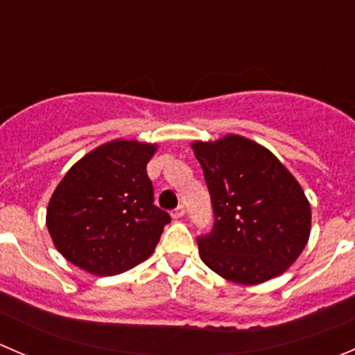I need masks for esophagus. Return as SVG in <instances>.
<instances>
[{"mask_svg":"<svg viewBox=\"0 0 355 355\" xmlns=\"http://www.w3.org/2000/svg\"><path fill=\"white\" fill-rule=\"evenodd\" d=\"M185 214V207L184 206H177L173 211H171V216L173 218H182Z\"/></svg>","mask_w":355,"mask_h":355,"instance_id":"obj_1","label":"esophagus"}]
</instances>
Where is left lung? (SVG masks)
<instances>
[{"label":"left lung","instance_id":"8db88e82","mask_svg":"<svg viewBox=\"0 0 355 355\" xmlns=\"http://www.w3.org/2000/svg\"><path fill=\"white\" fill-rule=\"evenodd\" d=\"M191 146L214 213L211 234L198 239L202 263L241 285L285 273L311 234V204L295 177L270 149L242 135Z\"/></svg>","mask_w":355,"mask_h":355}]
</instances>
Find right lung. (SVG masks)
Listing matches in <instances>:
<instances>
[{
  "instance_id": "1",
  "label": "right lung",
  "mask_w": 355,
  "mask_h": 355,
  "mask_svg": "<svg viewBox=\"0 0 355 355\" xmlns=\"http://www.w3.org/2000/svg\"><path fill=\"white\" fill-rule=\"evenodd\" d=\"M157 146L106 142L77 161L53 192L46 225L67 261L98 277L148 259L170 214L155 206L148 177Z\"/></svg>"
}]
</instances>
